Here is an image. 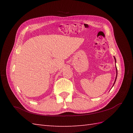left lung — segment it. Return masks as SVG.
Listing matches in <instances>:
<instances>
[{
	"mask_svg": "<svg viewBox=\"0 0 133 133\" xmlns=\"http://www.w3.org/2000/svg\"><path fill=\"white\" fill-rule=\"evenodd\" d=\"M114 60H115V63H116V59H115V56H114ZM115 66H116V65H115ZM116 77H115V81H114V84H113V85H112V86H113L114 85V84H115V81H116V79H117V67H116Z\"/></svg>",
	"mask_w": 133,
	"mask_h": 133,
	"instance_id": "left-lung-1",
	"label": "left lung"
}]
</instances>
